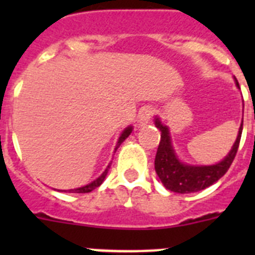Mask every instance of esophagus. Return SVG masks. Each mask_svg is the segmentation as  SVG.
Segmentation results:
<instances>
[{
  "mask_svg": "<svg viewBox=\"0 0 255 255\" xmlns=\"http://www.w3.org/2000/svg\"><path fill=\"white\" fill-rule=\"evenodd\" d=\"M153 112H154V110H153L152 107H149V106H145V107L140 108V111H139L138 114L139 125L141 126L147 125V124L150 121V119H152Z\"/></svg>",
  "mask_w": 255,
  "mask_h": 255,
  "instance_id": "1",
  "label": "esophagus"
}]
</instances>
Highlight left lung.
Here are the masks:
<instances>
[{
    "mask_svg": "<svg viewBox=\"0 0 255 255\" xmlns=\"http://www.w3.org/2000/svg\"><path fill=\"white\" fill-rule=\"evenodd\" d=\"M234 79H235L236 87L240 89L236 78ZM154 124L155 128L161 131V141H159L154 159L155 172L158 175L164 188L173 193H180V194H188V193L203 190L224 176L235 158L243 132L242 121L236 140L229 154L218 163L208 164V166H204V164L197 166V164H188L180 161L176 152L173 149L170 129L162 124L158 116H155Z\"/></svg>",
    "mask_w": 255,
    "mask_h": 255,
    "instance_id": "obj_1",
    "label": "left lung"
}]
</instances>
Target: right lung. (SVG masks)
Here are the masks:
<instances>
[{
	"instance_id": "right-lung-1",
	"label": "right lung",
	"mask_w": 255,
	"mask_h": 255,
	"mask_svg": "<svg viewBox=\"0 0 255 255\" xmlns=\"http://www.w3.org/2000/svg\"><path fill=\"white\" fill-rule=\"evenodd\" d=\"M132 131V126H128V128H125V130H124L123 132H121L120 135V138H119V140H117V144H116V148H115V152L117 150V148L120 147L121 143H123L124 140H125L128 136H129L130 134H131ZM110 166H111V163H108V166L106 167V170L103 171L102 175H101L100 177H97L94 181H92L91 184H88V185L85 186H82V188H76V189H70V190H62V191H69V193H89V191L94 190L96 188H98V186L102 184L103 181H105L106 176H107V173H108V168H110ZM61 191V190H60Z\"/></svg>"
}]
</instances>
